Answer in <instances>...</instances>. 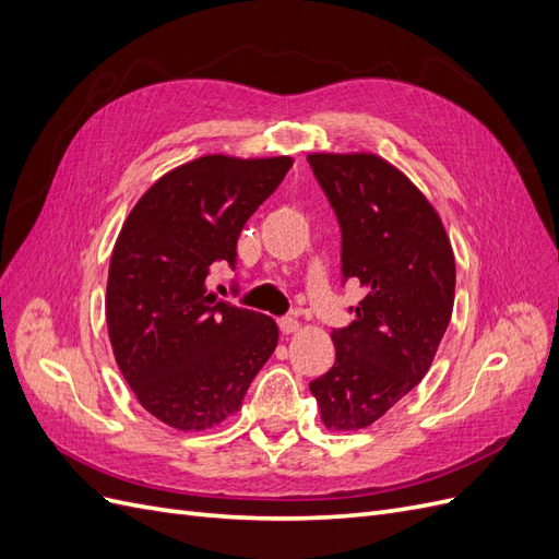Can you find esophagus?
<instances>
[{"mask_svg":"<svg viewBox=\"0 0 559 559\" xmlns=\"http://www.w3.org/2000/svg\"><path fill=\"white\" fill-rule=\"evenodd\" d=\"M298 329H300V324H298L296 319H292V317L280 319V331H282L284 335H294Z\"/></svg>","mask_w":559,"mask_h":559,"instance_id":"1","label":"esophagus"}]
</instances>
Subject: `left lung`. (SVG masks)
Here are the masks:
<instances>
[{
  "label": "left lung",
  "instance_id": "left-lung-1",
  "mask_svg": "<svg viewBox=\"0 0 559 559\" xmlns=\"http://www.w3.org/2000/svg\"><path fill=\"white\" fill-rule=\"evenodd\" d=\"M343 230V275L366 296L331 333L335 364L310 382L321 421L359 431L427 376L454 306V253L441 216L378 154H310Z\"/></svg>",
  "mask_w": 559,
  "mask_h": 559
}]
</instances>
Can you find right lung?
I'll use <instances>...</instances> for the list:
<instances>
[{
  "label": "right lung",
  "mask_w": 559,
  "mask_h": 559,
  "mask_svg": "<svg viewBox=\"0 0 559 559\" xmlns=\"http://www.w3.org/2000/svg\"><path fill=\"white\" fill-rule=\"evenodd\" d=\"M292 156L207 154L165 173L118 233L105 294L114 359L140 405L179 431L242 408L277 347V324L207 294L214 261L235 265L247 218L275 193Z\"/></svg>",
  "instance_id": "add662e5"
}]
</instances>
